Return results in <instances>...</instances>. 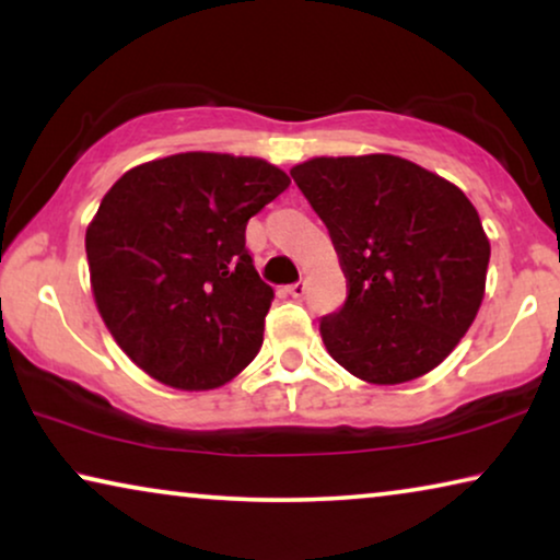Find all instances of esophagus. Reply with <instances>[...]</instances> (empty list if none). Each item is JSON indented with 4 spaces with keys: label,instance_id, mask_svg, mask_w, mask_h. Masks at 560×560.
I'll list each match as a JSON object with an SVG mask.
<instances>
[{
    "label": "esophagus",
    "instance_id": "1",
    "mask_svg": "<svg viewBox=\"0 0 560 560\" xmlns=\"http://www.w3.org/2000/svg\"><path fill=\"white\" fill-rule=\"evenodd\" d=\"M291 296L294 299H302L304 296V291H306V287H304V281H296V283H291V287L287 289Z\"/></svg>",
    "mask_w": 560,
    "mask_h": 560
}]
</instances>
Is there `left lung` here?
<instances>
[{
	"label": "left lung",
	"mask_w": 560,
	"mask_h": 560,
	"mask_svg": "<svg viewBox=\"0 0 560 560\" xmlns=\"http://www.w3.org/2000/svg\"><path fill=\"white\" fill-rule=\"evenodd\" d=\"M291 177L327 225L348 299L319 322L329 355L360 381L427 375L475 322L490 241L444 177L393 154L314 156Z\"/></svg>",
	"instance_id": "1"
}]
</instances>
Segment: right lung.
<instances>
[{"label": "right lung", "mask_w": 560, "mask_h": 560, "mask_svg": "<svg viewBox=\"0 0 560 560\" xmlns=\"http://www.w3.org/2000/svg\"><path fill=\"white\" fill-rule=\"evenodd\" d=\"M289 183L258 156L183 152L139 164L104 195L85 231L93 299L154 381L210 390L258 355L273 289L246 225Z\"/></svg>", "instance_id": "1"}]
</instances>
